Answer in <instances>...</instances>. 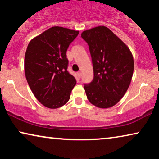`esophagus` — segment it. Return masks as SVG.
Masks as SVG:
<instances>
[{
    "mask_svg": "<svg viewBox=\"0 0 159 159\" xmlns=\"http://www.w3.org/2000/svg\"><path fill=\"white\" fill-rule=\"evenodd\" d=\"M77 75L78 79H80V77H81V72H80V71H78L77 73Z\"/></svg>",
    "mask_w": 159,
    "mask_h": 159,
    "instance_id": "34e87169",
    "label": "esophagus"
}]
</instances>
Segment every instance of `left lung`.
<instances>
[{
    "label": "left lung",
    "mask_w": 159,
    "mask_h": 159,
    "mask_svg": "<svg viewBox=\"0 0 159 159\" xmlns=\"http://www.w3.org/2000/svg\"><path fill=\"white\" fill-rule=\"evenodd\" d=\"M94 77L84 84L89 101L98 108L114 106L129 88L134 71L133 57L128 47L108 28L100 26L84 31Z\"/></svg>",
    "instance_id": "obj_1"
}]
</instances>
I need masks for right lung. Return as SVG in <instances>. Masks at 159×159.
I'll return each instance as SVG.
<instances>
[{
    "instance_id": "right-lung-1",
    "label": "right lung",
    "mask_w": 159,
    "mask_h": 159,
    "mask_svg": "<svg viewBox=\"0 0 159 159\" xmlns=\"http://www.w3.org/2000/svg\"><path fill=\"white\" fill-rule=\"evenodd\" d=\"M79 31L61 27L47 30L30 41L25 71L32 92L45 107L58 108L67 103L77 81L67 71L66 51Z\"/></svg>"
}]
</instances>
